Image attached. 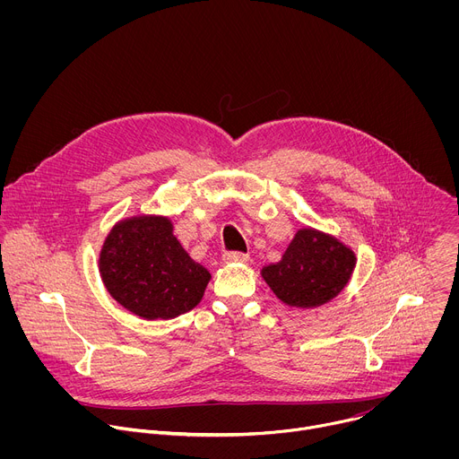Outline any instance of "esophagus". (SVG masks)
Returning <instances> with one entry per match:
<instances>
[{"mask_svg": "<svg viewBox=\"0 0 459 459\" xmlns=\"http://www.w3.org/2000/svg\"><path fill=\"white\" fill-rule=\"evenodd\" d=\"M223 261H225V264H247L248 254H245V252H227V254H223Z\"/></svg>", "mask_w": 459, "mask_h": 459, "instance_id": "obj_1", "label": "esophagus"}]
</instances>
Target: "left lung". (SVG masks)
Wrapping results in <instances>:
<instances>
[{
	"label": "left lung",
	"instance_id": "obj_1",
	"mask_svg": "<svg viewBox=\"0 0 459 459\" xmlns=\"http://www.w3.org/2000/svg\"><path fill=\"white\" fill-rule=\"evenodd\" d=\"M354 267V252L334 236L301 229L281 261L264 267L261 276L283 303L308 308L336 298L349 283Z\"/></svg>",
	"mask_w": 459,
	"mask_h": 459
}]
</instances>
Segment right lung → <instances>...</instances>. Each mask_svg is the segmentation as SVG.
Wrapping results in <instances>:
<instances>
[{
  "label": "right lung",
  "mask_w": 459,
  "mask_h": 459,
  "mask_svg": "<svg viewBox=\"0 0 459 459\" xmlns=\"http://www.w3.org/2000/svg\"><path fill=\"white\" fill-rule=\"evenodd\" d=\"M100 274L110 296L143 319H170L204 298L211 274L195 264L163 216L119 221L108 232Z\"/></svg>",
  "instance_id": "add662e5"
}]
</instances>
